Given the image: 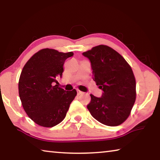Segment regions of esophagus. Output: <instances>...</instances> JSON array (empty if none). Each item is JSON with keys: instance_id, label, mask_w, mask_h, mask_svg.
I'll return each mask as SVG.
<instances>
[{"instance_id": "obj_1", "label": "esophagus", "mask_w": 160, "mask_h": 160, "mask_svg": "<svg viewBox=\"0 0 160 160\" xmlns=\"http://www.w3.org/2000/svg\"><path fill=\"white\" fill-rule=\"evenodd\" d=\"M77 93H78V95H81V94H82L83 92H82V91H80L79 90H77Z\"/></svg>"}]
</instances>
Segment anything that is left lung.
<instances>
[{
	"instance_id": "8db88e82",
	"label": "left lung",
	"mask_w": 160,
	"mask_h": 160,
	"mask_svg": "<svg viewBox=\"0 0 160 160\" xmlns=\"http://www.w3.org/2000/svg\"><path fill=\"white\" fill-rule=\"evenodd\" d=\"M82 55L89 59L93 80L102 90L100 98L90 95L88 110L103 125H121L130 115L135 102L132 70L120 54L107 45L94 47Z\"/></svg>"
}]
</instances>
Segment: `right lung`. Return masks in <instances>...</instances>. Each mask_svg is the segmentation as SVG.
I'll return each mask as SVG.
<instances>
[{
    "label": "right lung",
    "instance_id": "obj_1",
    "mask_svg": "<svg viewBox=\"0 0 160 160\" xmlns=\"http://www.w3.org/2000/svg\"><path fill=\"white\" fill-rule=\"evenodd\" d=\"M72 55V52L45 48L32 55L22 68L18 82L20 99L25 112L38 125L52 128L66 116L77 92L54 85L58 78H62L65 60Z\"/></svg>",
    "mask_w": 160,
    "mask_h": 160
}]
</instances>
